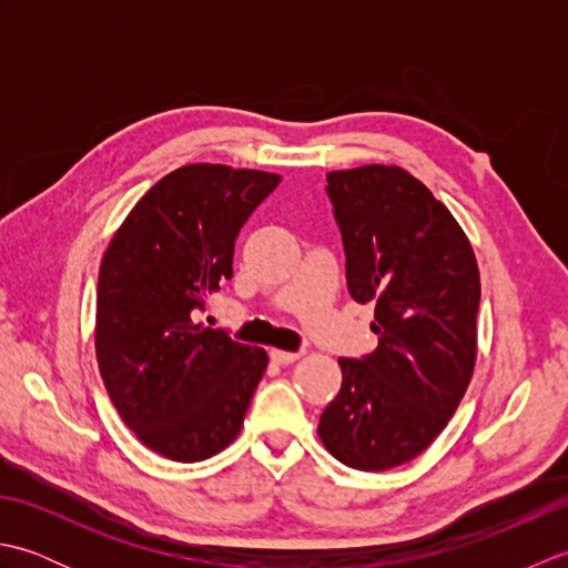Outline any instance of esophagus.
Instances as JSON below:
<instances>
[{
	"label": "esophagus",
	"instance_id": "esophagus-1",
	"mask_svg": "<svg viewBox=\"0 0 568 568\" xmlns=\"http://www.w3.org/2000/svg\"><path fill=\"white\" fill-rule=\"evenodd\" d=\"M271 358L275 361V364H283V366H287V364H293V361H297V358H300V354H297V352H281V348H273V352H271Z\"/></svg>",
	"mask_w": 568,
	"mask_h": 568
}]
</instances>
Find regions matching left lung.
<instances>
[{
    "label": "left lung",
    "instance_id": "8db88e82",
    "mask_svg": "<svg viewBox=\"0 0 568 568\" xmlns=\"http://www.w3.org/2000/svg\"><path fill=\"white\" fill-rule=\"evenodd\" d=\"M356 303L376 305V352L339 358L317 434L358 470L407 464L456 413L476 366L478 263L454 214L397 165L327 175Z\"/></svg>",
    "mask_w": 568,
    "mask_h": 568
}]
</instances>
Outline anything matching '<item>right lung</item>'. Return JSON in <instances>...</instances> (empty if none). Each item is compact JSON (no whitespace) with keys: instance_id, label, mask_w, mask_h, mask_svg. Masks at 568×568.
<instances>
[{"instance_id":"right-lung-1","label":"right lung","mask_w":568,"mask_h":568,"mask_svg":"<svg viewBox=\"0 0 568 568\" xmlns=\"http://www.w3.org/2000/svg\"><path fill=\"white\" fill-rule=\"evenodd\" d=\"M281 175L192 163L161 178L104 251L94 348L116 413L173 462L226 449L268 366L258 346L195 322L234 275V241Z\"/></svg>"}]
</instances>
